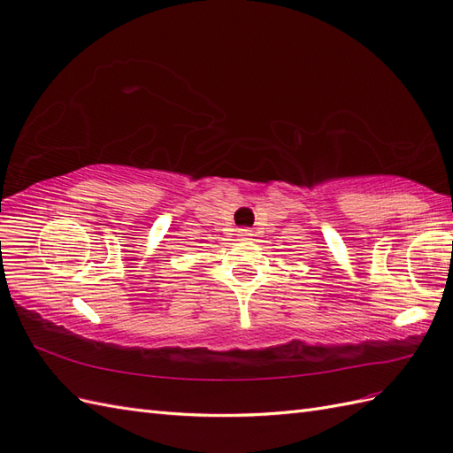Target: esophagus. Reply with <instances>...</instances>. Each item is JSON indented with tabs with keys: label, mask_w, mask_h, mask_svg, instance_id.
I'll list each match as a JSON object with an SVG mask.
<instances>
[{
	"label": "esophagus",
	"mask_w": 453,
	"mask_h": 453,
	"mask_svg": "<svg viewBox=\"0 0 453 453\" xmlns=\"http://www.w3.org/2000/svg\"><path fill=\"white\" fill-rule=\"evenodd\" d=\"M239 237H241V239H250L252 234H250L249 229H241V231H239Z\"/></svg>",
	"instance_id": "34e87169"
}]
</instances>
